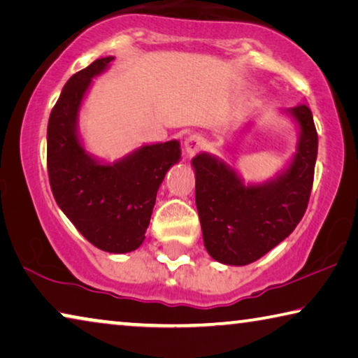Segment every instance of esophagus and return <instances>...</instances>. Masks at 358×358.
<instances>
[{"instance_id":"obj_1","label":"esophagus","mask_w":358,"mask_h":358,"mask_svg":"<svg viewBox=\"0 0 358 358\" xmlns=\"http://www.w3.org/2000/svg\"><path fill=\"white\" fill-rule=\"evenodd\" d=\"M203 148V138L199 137V135H191L185 140V151L188 156L196 155L197 151H201Z\"/></svg>"}]
</instances>
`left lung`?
<instances>
[{"label": "left lung", "mask_w": 358, "mask_h": 358, "mask_svg": "<svg viewBox=\"0 0 358 358\" xmlns=\"http://www.w3.org/2000/svg\"><path fill=\"white\" fill-rule=\"evenodd\" d=\"M282 113L296 124L298 141L274 178L245 183L218 156L199 152L192 157L203 245L218 263L245 266L264 257L292 234L308 208L319 146L314 119L306 103Z\"/></svg>", "instance_id": "1"}]
</instances>
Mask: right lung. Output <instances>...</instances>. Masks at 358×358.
<instances>
[{
    "label": "right lung",
    "instance_id": "obj_1",
    "mask_svg": "<svg viewBox=\"0 0 358 358\" xmlns=\"http://www.w3.org/2000/svg\"><path fill=\"white\" fill-rule=\"evenodd\" d=\"M113 60L101 57L66 81L49 116L48 172L57 206L76 229L100 250L129 253L143 243L159 186L181 150L178 140L145 143L113 162L86 150L79 111Z\"/></svg>",
    "mask_w": 358,
    "mask_h": 358
}]
</instances>
